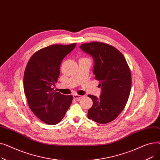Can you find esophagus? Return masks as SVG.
Instances as JSON below:
<instances>
[{
  "label": "esophagus",
  "mask_w": 160,
  "mask_h": 160,
  "mask_svg": "<svg viewBox=\"0 0 160 160\" xmlns=\"http://www.w3.org/2000/svg\"><path fill=\"white\" fill-rule=\"evenodd\" d=\"M83 97V96L82 95H77V94H74L73 95V98L76 100H80V98H82Z\"/></svg>",
  "instance_id": "obj_1"
}]
</instances>
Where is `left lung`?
Wrapping results in <instances>:
<instances>
[{"instance_id": "8db88e82", "label": "left lung", "mask_w": 160, "mask_h": 160, "mask_svg": "<svg viewBox=\"0 0 160 160\" xmlns=\"http://www.w3.org/2000/svg\"><path fill=\"white\" fill-rule=\"evenodd\" d=\"M80 48L93 57V74L102 89L99 98L88 95L93 103L88 117L100 124L110 122L121 113L129 98L132 86L129 66L122 54L112 45L94 41Z\"/></svg>"}]
</instances>
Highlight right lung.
<instances>
[{
    "instance_id": "right-lung-1",
    "label": "right lung",
    "mask_w": 160,
    "mask_h": 160,
    "mask_svg": "<svg viewBox=\"0 0 160 160\" xmlns=\"http://www.w3.org/2000/svg\"><path fill=\"white\" fill-rule=\"evenodd\" d=\"M76 45H52L41 48L32 56L25 69L23 86L28 106L46 124L60 122L72 102V95L56 92L53 86L60 76L63 59Z\"/></svg>"
}]
</instances>
